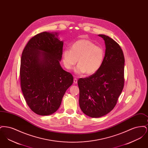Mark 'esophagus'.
<instances>
[{"label": "esophagus", "instance_id": "1", "mask_svg": "<svg viewBox=\"0 0 148 148\" xmlns=\"http://www.w3.org/2000/svg\"><path fill=\"white\" fill-rule=\"evenodd\" d=\"M74 83H75V84H77V77H74Z\"/></svg>", "mask_w": 148, "mask_h": 148}]
</instances>
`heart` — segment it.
Masks as SVG:
<instances>
[{
  "label": "heart",
  "instance_id": "1",
  "mask_svg": "<svg viewBox=\"0 0 148 148\" xmlns=\"http://www.w3.org/2000/svg\"><path fill=\"white\" fill-rule=\"evenodd\" d=\"M105 50L88 39H80L74 42L71 49H66L63 54V63L68 69L77 63L75 72L79 74H95L102 66L105 58Z\"/></svg>",
  "mask_w": 148,
  "mask_h": 148
}]
</instances>
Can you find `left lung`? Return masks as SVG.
<instances>
[{"instance_id":"8db88e82","label":"left lung","mask_w":148,"mask_h":148,"mask_svg":"<svg viewBox=\"0 0 148 148\" xmlns=\"http://www.w3.org/2000/svg\"><path fill=\"white\" fill-rule=\"evenodd\" d=\"M105 41L103 64L95 74L77 80L79 106L85 115L99 118L116 106L124 85V56L119 45L108 36L99 34Z\"/></svg>"}]
</instances>
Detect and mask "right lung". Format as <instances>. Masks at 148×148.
Returning a JSON list of instances; mask_svg holds the SVG:
<instances>
[{
  "label": "right lung",
  "mask_w": 148,
  "mask_h": 148,
  "mask_svg": "<svg viewBox=\"0 0 148 148\" xmlns=\"http://www.w3.org/2000/svg\"><path fill=\"white\" fill-rule=\"evenodd\" d=\"M58 33L44 32L32 38L23 51L20 77L21 90L30 109L40 115L55 113L73 75L62 68L63 42Z\"/></svg>",
  "instance_id": "right-lung-1"
}]
</instances>
